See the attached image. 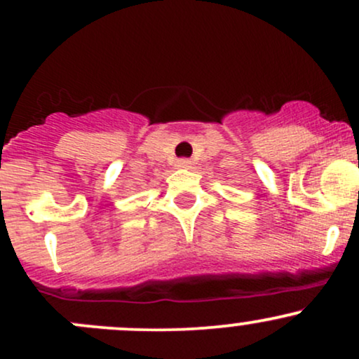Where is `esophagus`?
<instances>
[{"instance_id": "esophagus-1", "label": "esophagus", "mask_w": 359, "mask_h": 359, "mask_svg": "<svg viewBox=\"0 0 359 359\" xmlns=\"http://www.w3.org/2000/svg\"><path fill=\"white\" fill-rule=\"evenodd\" d=\"M192 167V162L187 158H180L177 160V168H191Z\"/></svg>"}]
</instances>
